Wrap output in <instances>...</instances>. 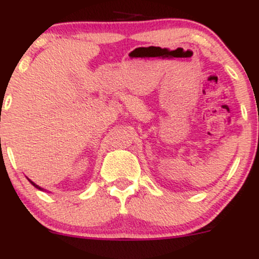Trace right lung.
Masks as SVG:
<instances>
[{
	"mask_svg": "<svg viewBox=\"0 0 259 259\" xmlns=\"http://www.w3.org/2000/svg\"><path fill=\"white\" fill-rule=\"evenodd\" d=\"M29 181H30V183H31V185L32 186H35V187H36V189H38V190H41V191H44V189H42V187H40V186H38V185H36V184H35L34 183V181H31L30 179H28Z\"/></svg>",
	"mask_w": 259,
	"mask_h": 259,
	"instance_id": "right-lung-1",
	"label": "right lung"
}]
</instances>
